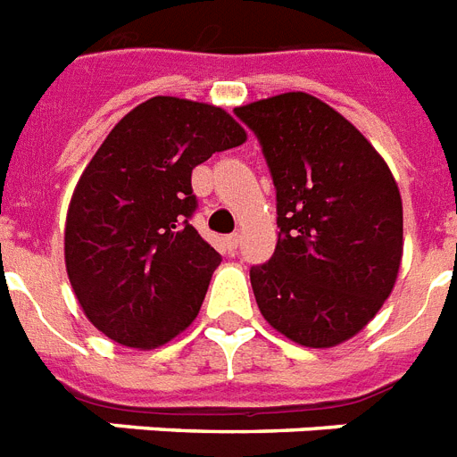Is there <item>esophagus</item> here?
I'll return each instance as SVG.
<instances>
[{
	"label": "esophagus",
	"mask_w": 457,
	"mask_h": 457,
	"mask_svg": "<svg viewBox=\"0 0 457 457\" xmlns=\"http://www.w3.org/2000/svg\"><path fill=\"white\" fill-rule=\"evenodd\" d=\"M224 245H226V250H228V252L238 250V233H231V236H226Z\"/></svg>",
	"instance_id": "obj_1"
}]
</instances>
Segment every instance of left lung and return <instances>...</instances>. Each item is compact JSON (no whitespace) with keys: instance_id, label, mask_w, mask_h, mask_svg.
I'll return each mask as SVG.
<instances>
[{"instance_id":"left-lung-1","label":"left lung","mask_w":457,"mask_h":457,"mask_svg":"<svg viewBox=\"0 0 457 457\" xmlns=\"http://www.w3.org/2000/svg\"><path fill=\"white\" fill-rule=\"evenodd\" d=\"M276 186L278 243L250 269L259 312L302 346L353 337L389 297L403 207L386 162L316 96L290 91L236 108Z\"/></svg>"}]
</instances>
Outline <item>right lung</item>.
Listing matches in <instances>:
<instances>
[{"mask_svg":"<svg viewBox=\"0 0 457 457\" xmlns=\"http://www.w3.org/2000/svg\"><path fill=\"white\" fill-rule=\"evenodd\" d=\"M245 137L221 108L174 96L137 105L105 137L65 221L68 278L105 337L155 349L198 316L221 254L191 226V174Z\"/></svg>","mask_w":457,"mask_h":457,"instance_id":"add662e5","label":"right lung"}]
</instances>
